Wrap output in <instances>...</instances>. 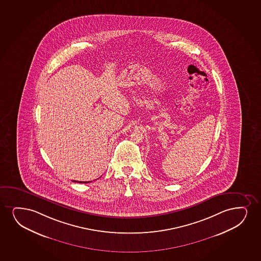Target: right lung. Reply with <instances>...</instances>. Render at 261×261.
Listing matches in <instances>:
<instances>
[{
	"instance_id": "add662e5",
	"label": "right lung",
	"mask_w": 261,
	"mask_h": 261,
	"mask_svg": "<svg viewBox=\"0 0 261 261\" xmlns=\"http://www.w3.org/2000/svg\"><path fill=\"white\" fill-rule=\"evenodd\" d=\"M76 181V182H80V184H88L90 181Z\"/></svg>"
}]
</instances>
